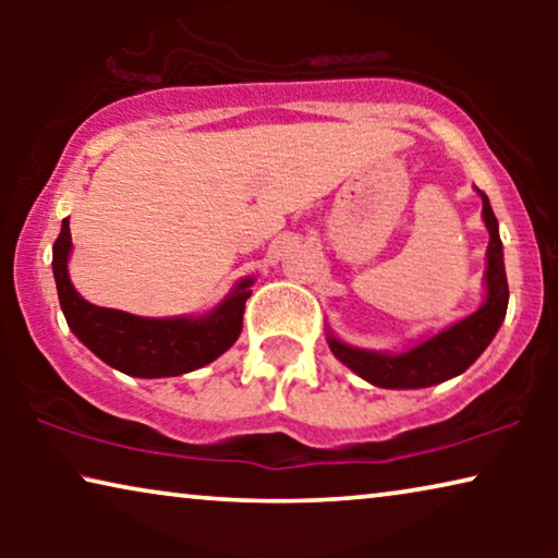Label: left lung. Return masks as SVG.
Wrapping results in <instances>:
<instances>
[{
  "instance_id": "1",
  "label": "left lung",
  "mask_w": 558,
  "mask_h": 558,
  "mask_svg": "<svg viewBox=\"0 0 558 558\" xmlns=\"http://www.w3.org/2000/svg\"><path fill=\"white\" fill-rule=\"evenodd\" d=\"M483 220L490 243H487V269H485V302L470 317L460 319L447 330L403 350V353H376L361 350L327 335V345L345 363L350 371L378 388H426L441 380L460 376L490 345L495 332L500 330L508 310V279L502 264V243L498 233V218L490 208V201L483 190Z\"/></svg>"
}]
</instances>
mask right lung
Segmentation results:
<instances>
[{"mask_svg": "<svg viewBox=\"0 0 558 558\" xmlns=\"http://www.w3.org/2000/svg\"><path fill=\"white\" fill-rule=\"evenodd\" d=\"M71 228L63 218L52 243V274L58 300L71 332L106 365L136 378L180 376L203 368L239 340L243 310L254 279H241L218 307L203 317H136L121 310L96 307L75 292L68 277Z\"/></svg>", "mask_w": 558, "mask_h": 558, "instance_id": "1", "label": "right lung"}]
</instances>
